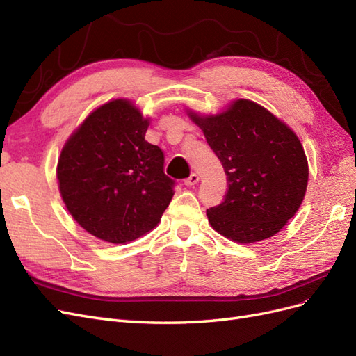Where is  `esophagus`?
<instances>
[{"mask_svg":"<svg viewBox=\"0 0 356 356\" xmlns=\"http://www.w3.org/2000/svg\"><path fill=\"white\" fill-rule=\"evenodd\" d=\"M197 182H199V175H197V174H195V172H193V174H190V177H188V178H186V179H184V184H186L187 187L195 186V184H197Z\"/></svg>","mask_w":356,"mask_h":356,"instance_id":"obj_1","label":"esophagus"}]
</instances>
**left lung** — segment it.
<instances>
[{"label": "left lung", "instance_id": "left-lung-1", "mask_svg": "<svg viewBox=\"0 0 356 356\" xmlns=\"http://www.w3.org/2000/svg\"><path fill=\"white\" fill-rule=\"evenodd\" d=\"M188 115L220 159L229 190L207 211L211 227L233 242L272 238L305 199L309 166L298 136L250 99L234 101L215 115Z\"/></svg>", "mask_w": 356, "mask_h": 356}]
</instances>
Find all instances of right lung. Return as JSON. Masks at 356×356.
Here are the masks:
<instances>
[{
  "mask_svg": "<svg viewBox=\"0 0 356 356\" xmlns=\"http://www.w3.org/2000/svg\"><path fill=\"white\" fill-rule=\"evenodd\" d=\"M149 120L129 99L101 105L63 145L56 175L67 209L81 227L110 243L141 238L174 196L163 152L145 141Z\"/></svg>",
  "mask_w": 356,
  "mask_h": 356,
  "instance_id": "right-lung-1",
  "label": "right lung"
}]
</instances>
